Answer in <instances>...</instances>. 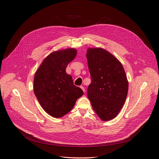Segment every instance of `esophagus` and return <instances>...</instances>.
I'll return each mask as SVG.
<instances>
[{
    "mask_svg": "<svg viewBox=\"0 0 159 159\" xmlns=\"http://www.w3.org/2000/svg\"><path fill=\"white\" fill-rule=\"evenodd\" d=\"M80 88L82 89V90L83 91V92H84V93H85L86 89H85V88H84V86H80Z\"/></svg>",
    "mask_w": 159,
    "mask_h": 159,
    "instance_id": "obj_1",
    "label": "esophagus"
}]
</instances>
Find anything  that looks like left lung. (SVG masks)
<instances>
[{
	"label": "left lung",
	"instance_id": "obj_1",
	"mask_svg": "<svg viewBox=\"0 0 159 159\" xmlns=\"http://www.w3.org/2000/svg\"><path fill=\"white\" fill-rule=\"evenodd\" d=\"M86 57L91 79L88 98L101 120H112L127 96L129 82L124 68L117 59L103 48H89Z\"/></svg>",
	"mask_w": 159,
	"mask_h": 159
}]
</instances>
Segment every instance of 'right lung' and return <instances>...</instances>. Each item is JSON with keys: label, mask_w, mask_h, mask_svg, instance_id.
I'll use <instances>...</instances> for the list:
<instances>
[{"label": "right lung", "mask_w": 159, "mask_h": 159, "mask_svg": "<svg viewBox=\"0 0 159 159\" xmlns=\"http://www.w3.org/2000/svg\"><path fill=\"white\" fill-rule=\"evenodd\" d=\"M76 54L74 48L52 52L36 72L34 94L41 107L52 117L61 118L66 114L84 94L65 71Z\"/></svg>", "instance_id": "right-lung-1"}]
</instances>
